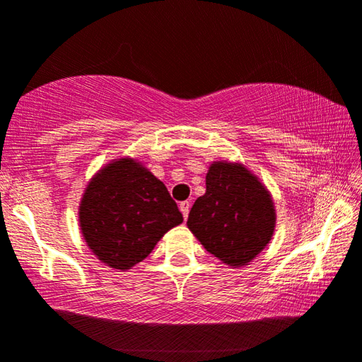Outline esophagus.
I'll list each match as a JSON object with an SVG mask.
<instances>
[{
  "label": "esophagus",
  "mask_w": 362,
  "mask_h": 362,
  "mask_svg": "<svg viewBox=\"0 0 362 362\" xmlns=\"http://www.w3.org/2000/svg\"><path fill=\"white\" fill-rule=\"evenodd\" d=\"M189 209H191V202H189V200H185V202L180 204V210H181L182 216H185V220L187 218V215H189Z\"/></svg>",
  "instance_id": "obj_1"
}]
</instances>
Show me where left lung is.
Wrapping results in <instances>:
<instances>
[{
    "mask_svg": "<svg viewBox=\"0 0 362 362\" xmlns=\"http://www.w3.org/2000/svg\"><path fill=\"white\" fill-rule=\"evenodd\" d=\"M205 186L189 212V230L221 262L246 265L274 235L275 209L269 191L243 165L226 162L212 163Z\"/></svg>",
    "mask_w": 362,
    "mask_h": 362,
    "instance_id": "left-lung-1",
    "label": "left lung"
}]
</instances>
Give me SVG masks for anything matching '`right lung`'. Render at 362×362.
I'll list each match as a JSON object with an SVG mask.
<instances>
[{"mask_svg":"<svg viewBox=\"0 0 362 362\" xmlns=\"http://www.w3.org/2000/svg\"><path fill=\"white\" fill-rule=\"evenodd\" d=\"M87 246L111 269L142 262L182 214L168 189L141 163L121 158L88 182L79 209Z\"/></svg>","mask_w":362,"mask_h":362,"instance_id":"right-lung-1","label":"right lung"}]
</instances>
